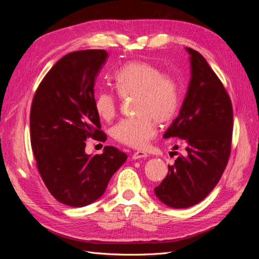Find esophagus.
Segmentation results:
<instances>
[{
    "label": "esophagus",
    "mask_w": 259,
    "mask_h": 259,
    "mask_svg": "<svg viewBox=\"0 0 259 259\" xmlns=\"http://www.w3.org/2000/svg\"><path fill=\"white\" fill-rule=\"evenodd\" d=\"M147 156H148V154L144 151H136L133 153L132 158H133V160H138V159H146Z\"/></svg>",
    "instance_id": "34e87169"
}]
</instances>
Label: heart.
<instances>
[{
    "instance_id": "obj_1",
    "label": "heart",
    "mask_w": 259,
    "mask_h": 259,
    "mask_svg": "<svg viewBox=\"0 0 259 259\" xmlns=\"http://www.w3.org/2000/svg\"><path fill=\"white\" fill-rule=\"evenodd\" d=\"M116 93L122 98L135 97L138 114L117 123L112 130L116 142L144 149L156 135L155 121L164 124L175 116L179 106V88L174 76L145 61H128L113 73ZM115 93L104 90L95 99L98 115L111 121L119 112L120 99Z\"/></svg>"
}]
</instances>
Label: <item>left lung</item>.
Listing matches in <instances>:
<instances>
[{
	"label": "left lung",
	"instance_id": "left-lung-1",
	"mask_svg": "<svg viewBox=\"0 0 259 259\" xmlns=\"http://www.w3.org/2000/svg\"><path fill=\"white\" fill-rule=\"evenodd\" d=\"M191 79L179 115L164 138L178 137L186 147L168 174L154 188L166 205L186 208L201 202L214 189L231 152L233 110L222 81L205 58L192 49Z\"/></svg>",
	"mask_w": 259,
	"mask_h": 259
}]
</instances>
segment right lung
<instances>
[{
	"instance_id": "right-lung-1",
	"label": "right lung",
	"mask_w": 259,
	"mask_h": 259,
	"mask_svg": "<svg viewBox=\"0 0 259 259\" xmlns=\"http://www.w3.org/2000/svg\"><path fill=\"white\" fill-rule=\"evenodd\" d=\"M105 50L67 54L36 89L30 110V140L36 167L57 201L89 205L104 194L109 180L126 161V153L106 146L88 155L85 140L106 142L95 109L94 84L105 65Z\"/></svg>"
}]
</instances>
